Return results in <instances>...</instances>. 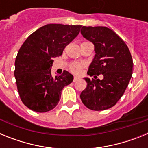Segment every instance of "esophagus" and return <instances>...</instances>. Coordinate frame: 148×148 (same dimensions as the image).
<instances>
[{
	"mask_svg": "<svg viewBox=\"0 0 148 148\" xmlns=\"http://www.w3.org/2000/svg\"><path fill=\"white\" fill-rule=\"evenodd\" d=\"M78 78L77 76H74V78H73V82H76V81H78Z\"/></svg>",
	"mask_w": 148,
	"mask_h": 148,
	"instance_id": "1",
	"label": "esophagus"
}]
</instances>
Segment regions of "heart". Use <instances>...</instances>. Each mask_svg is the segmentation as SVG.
Instances as JSON below:
<instances>
[{
    "mask_svg": "<svg viewBox=\"0 0 148 148\" xmlns=\"http://www.w3.org/2000/svg\"><path fill=\"white\" fill-rule=\"evenodd\" d=\"M83 67V65L80 63H73L70 66V71L73 72V73H75V74H78L80 73L82 71V69Z\"/></svg>",
    "mask_w": 148,
    "mask_h": 148,
    "instance_id": "1",
    "label": "heart"
}]
</instances>
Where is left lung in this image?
<instances>
[{"label": "left lung", "mask_w": 148, "mask_h": 148, "mask_svg": "<svg viewBox=\"0 0 148 148\" xmlns=\"http://www.w3.org/2000/svg\"><path fill=\"white\" fill-rule=\"evenodd\" d=\"M81 33L95 47V57L87 74H102L104 78H84L87 87L80 98L92 110L109 109L118 102L130 82L133 68L131 54L125 41L108 27H82Z\"/></svg>", "instance_id": "left-lung-1"}]
</instances>
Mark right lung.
<instances>
[{
  "instance_id": "obj_1",
  "label": "right lung",
  "mask_w": 148,
  "mask_h": 148,
  "mask_svg": "<svg viewBox=\"0 0 148 148\" xmlns=\"http://www.w3.org/2000/svg\"><path fill=\"white\" fill-rule=\"evenodd\" d=\"M81 25L50 23L40 27L24 41L15 58L14 75L22 102L30 110L45 113L59 102L61 90L73 81L64 70L53 78V58L62 55L65 47L80 32Z\"/></svg>"
}]
</instances>
